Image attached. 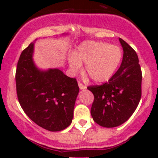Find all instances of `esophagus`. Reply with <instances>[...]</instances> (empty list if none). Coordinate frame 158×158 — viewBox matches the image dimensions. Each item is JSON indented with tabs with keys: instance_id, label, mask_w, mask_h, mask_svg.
<instances>
[{
	"instance_id": "34e87169",
	"label": "esophagus",
	"mask_w": 158,
	"mask_h": 158,
	"mask_svg": "<svg viewBox=\"0 0 158 158\" xmlns=\"http://www.w3.org/2000/svg\"><path fill=\"white\" fill-rule=\"evenodd\" d=\"M79 87L81 89H85V88H86V86H85V85H84V84H82V82H79Z\"/></svg>"
}]
</instances>
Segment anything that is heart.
Listing matches in <instances>:
<instances>
[{"instance_id": "b5f03b06", "label": "heart", "mask_w": 158, "mask_h": 158, "mask_svg": "<svg viewBox=\"0 0 158 158\" xmlns=\"http://www.w3.org/2000/svg\"><path fill=\"white\" fill-rule=\"evenodd\" d=\"M122 59V49L106 43L87 41L81 44L69 60L71 69L78 72L85 63V72L96 82L108 81L114 75Z\"/></svg>"}]
</instances>
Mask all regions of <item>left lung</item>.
Segmentation results:
<instances>
[{
  "label": "left lung",
  "instance_id": "1",
  "mask_svg": "<svg viewBox=\"0 0 158 158\" xmlns=\"http://www.w3.org/2000/svg\"><path fill=\"white\" fill-rule=\"evenodd\" d=\"M123 47V59L118 71L109 82L87 87L93 93L91 114L102 127L121 125L132 115L141 97L142 73L135 49L119 38Z\"/></svg>",
  "mask_w": 158,
  "mask_h": 158
}]
</instances>
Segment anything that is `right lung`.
Returning <instances> with one entry per match:
<instances>
[{
  "instance_id": "add662e5",
  "label": "right lung",
  "mask_w": 158,
  "mask_h": 158,
  "mask_svg": "<svg viewBox=\"0 0 158 158\" xmlns=\"http://www.w3.org/2000/svg\"><path fill=\"white\" fill-rule=\"evenodd\" d=\"M33 44L22 51L15 80L19 103L27 115L41 128L59 131L71 124L79 92L76 78L61 70L36 69L32 60Z\"/></svg>"
}]
</instances>
